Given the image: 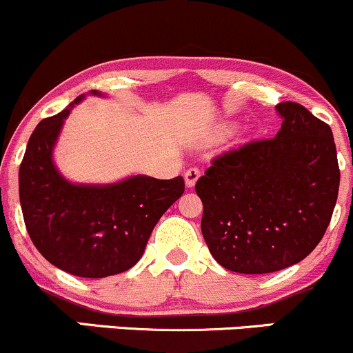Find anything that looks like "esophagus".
I'll list each match as a JSON object with an SVG mask.
<instances>
[{
	"mask_svg": "<svg viewBox=\"0 0 353 353\" xmlns=\"http://www.w3.org/2000/svg\"><path fill=\"white\" fill-rule=\"evenodd\" d=\"M198 178H200V170L198 168L187 170V172H185V185H187L188 188H193Z\"/></svg>",
	"mask_w": 353,
	"mask_h": 353,
	"instance_id": "obj_1",
	"label": "esophagus"
}]
</instances>
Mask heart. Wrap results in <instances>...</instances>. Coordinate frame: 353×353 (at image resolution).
I'll return each mask as SVG.
<instances>
[{
    "label": "heart",
    "instance_id": "heart-1",
    "mask_svg": "<svg viewBox=\"0 0 353 353\" xmlns=\"http://www.w3.org/2000/svg\"><path fill=\"white\" fill-rule=\"evenodd\" d=\"M233 132V126L230 123H220L216 125L215 128L210 132V140H221V138H227L232 134Z\"/></svg>",
    "mask_w": 353,
    "mask_h": 353
}]
</instances>
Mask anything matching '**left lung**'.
I'll use <instances>...</instances> for the list:
<instances>
[{
  "instance_id": "obj_1",
  "label": "left lung",
  "mask_w": 353,
  "mask_h": 353,
  "mask_svg": "<svg viewBox=\"0 0 353 353\" xmlns=\"http://www.w3.org/2000/svg\"><path fill=\"white\" fill-rule=\"evenodd\" d=\"M275 110L283 120L275 138L215 158L195 185L208 250L236 273L302 262L322 240L339 195L330 126L299 103Z\"/></svg>"
}]
</instances>
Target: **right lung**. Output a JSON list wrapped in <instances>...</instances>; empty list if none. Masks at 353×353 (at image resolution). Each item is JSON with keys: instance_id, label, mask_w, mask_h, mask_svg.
<instances>
[{"instance_id": "1", "label": "right lung", "mask_w": 353, "mask_h": 353, "mask_svg": "<svg viewBox=\"0 0 353 353\" xmlns=\"http://www.w3.org/2000/svg\"><path fill=\"white\" fill-rule=\"evenodd\" d=\"M90 94L105 97L98 90ZM85 94L31 133L19 166V203L30 239L54 267L103 279L133 267L161 215L183 195L181 176L133 175L114 183H73L59 173L54 146Z\"/></svg>"}]
</instances>
